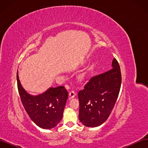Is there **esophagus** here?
<instances>
[{
    "mask_svg": "<svg viewBox=\"0 0 148 148\" xmlns=\"http://www.w3.org/2000/svg\"><path fill=\"white\" fill-rule=\"evenodd\" d=\"M76 96V92L75 91H71L69 92V97L70 98H73Z\"/></svg>",
    "mask_w": 148,
    "mask_h": 148,
    "instance_id": "obj_1",
    "label": "esophagus"
}]
</instances>
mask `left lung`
I'll return each mask as SVG.
<instances>
[{
	"mask_svg": "<svg viewBox=\"0 0 148 148\" xmlns=\"http://www.w3.org/2000/svg\"><path fill=\"white\" fill-rule=\"evenodd\" d=\"M121 83L120 65L114 58L110 70L89 78L84 89L78 92L80 122L88 127L104 123L115 106Z\"/></svg>",
	"mask_w": 148,
	"mask_h": 148,
	"instance_id": "8db88e82",
	"label": "left lung"
}]
</instances>
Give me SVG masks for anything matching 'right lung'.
I'll use <instances>...</instances> for the list:
<instances>
[{"mask_svg": "<svg viewBox=\"0 0 148 148\" xmlns=\"http://www.w3.org/2000/svg\"><path fill=\"white\" fill-rule=\"evenodd\" d=\"M17 86L21 101L30 119L44 129L55 127L63 117L68 92L63 86L50 88L41 95L31 96L21 85L16 74Z\"/></svg>", "mask_w": 148, "mask_h": 148, "instance_id": "obj_1", "label": "right lung"}]
</instances>
